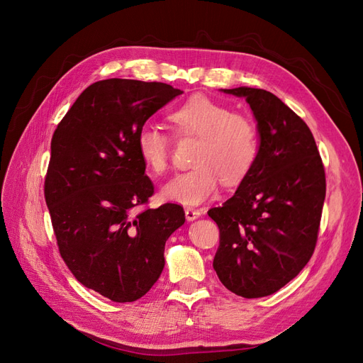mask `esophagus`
Instances as JSON below:
<instances>
[{
  "label": "esophagus",
  "instance_id": "34e87169",
  "mask_svg": "<svg viewBox=\"0 0 363 363\" xmlns=\"http://www.w3.org/2000/svg\"><path fill=\"white\" fill-rule=\"evenodd\" d=\"M184 216L188 221H195V219H199L201 216V211H199V208H192V207H188L184 211Z\"/></svg>",
  "mask_w": 363,
  "mask_h": 363
}]
</instances>
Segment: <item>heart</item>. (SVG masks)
I'll use <instances>...</instances> for the list:
<instances>
[{
    "label": "heart",
    "instance_id": "b5f03b06",
    "mask_svg": "<svg viewBox=\"0 0 363 363\" xmlns=\"http://www.w3.org/2000/svg\"><path fill=\"white\" fill-rule=\"evenodd\" d=\"M180 135L200 138L192 163L164 183L160 196L168 203L199 206L216 192L219 180L235 184L251 171L259 155L257 128L242 113H232L206 95H194L169 113ZM139 157L145 169L160 175L168 168L169 139L152 125L140 127L136 136Z\"/></svg>",
    "mask_w": 363,
    "mask_h": 363
}]
</instances>
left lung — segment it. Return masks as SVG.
Listing matches in <instances>:
<instances>
[{"mask_svg":"<svg viewBox=\"0 0 363 363\" xmlns=\"http://www.w3.org/2000/svg\"><path fill=\"white\" fill-rule=\"evenodd\" d=\"M256 119L259 155L232 199L208 211L219 227L213 268L244 298L281 289L300 274L316 245L325 174L304 121L274 94L240 86Z\"/></svg>","mask_w":363,"mask_h":363,"instance_id":"obj_1","label":"left lung"}]
</instances>
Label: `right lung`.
<instances>
[{"mask_svg":"<svg viewBox=\"0 0 363 363\" xmlns=\"http://www.w3.org/2000/svg\"><path fill=\"white\" fill-rule=\"evenodd\" d=\"M182 94L157 82H96L51 139L45 201L60 256L83 286L115 303L151 289L164 267V244L184 224L179 204L135 212L155 194L138 131Z\"/></svg>","mask_w":363,"mask_h":363,"instance_id":"1","label":"right lung"}]
</instances>
